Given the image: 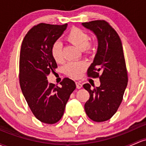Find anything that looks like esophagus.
<instances>
[{"mask_svg":"<svg viewBox=\"0 0 146 146\" xmlns=\"http://www.w3.org/2000/svg\"><path fill=\"white\" fill-rule=\"evenodd\" d=\"M76 87H77L78 89H80L81 87H82V85L80 82H76Z\"/></svg>","mask_w":146,"mask_h":146,"instance_id":"obj_1","label":"esophagus"}]
</instances>
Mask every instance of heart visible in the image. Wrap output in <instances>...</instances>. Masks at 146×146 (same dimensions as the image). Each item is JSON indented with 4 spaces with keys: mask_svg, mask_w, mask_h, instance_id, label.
Here are the masks:
<instances>
[{
    "mask_svg": "<svg viewBox=\"0 0 146 146\" xmlns=\"http://www.w3.org/2000/svg\"><path fill=\"white\" fill-rule=\"evenodd\" d=\"M66 39L82 50L85 54H91L95 51L96 45L93 41H90V37L87 32L78 27H73L70 29ZM51 54L53 59L57 63L64 61L63 45L60 41H55L51 46ZM87 64L83 61H70L64 66V71L66 75L73 78H78L87 68Z\"/></svg>",
    "mask_w": 146,
    "mask_h": 146,
    "instance_id": "1",
    "label": "heart"
}]
</instances>
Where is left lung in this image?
Segmentation results:
<instances>
[{
  "instance_id": "left-lung-1",
  "label": "left lung",
  "mask_w": 146,
  "mask_h": 146,
  "mask_svg": "<svg viewBox=\"0 0 146 146\" xmlns=\"http://www.w3.org/2000/svg\"><path fill=\"white\" fill-rule=\"evenodd\" d=\"M82 25L96 34L99 44L93 63L87 70V76L99 78L101 82L99 87L94 89L88 83L83 85L90 95L85 104V110L92 120L104 122L117 112L127 85L123 48L119 35L106 21H92L82 23Z\"/></svg>"
}]
</instances>
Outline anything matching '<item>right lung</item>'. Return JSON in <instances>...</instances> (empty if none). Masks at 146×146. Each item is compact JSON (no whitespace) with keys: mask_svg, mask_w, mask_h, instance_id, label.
<instances>
[{"mask_svg":"<svg viewBox=\"0 0 146 146\" xmlns=\"http://www.w3.org/2000/svg\"><path fill=\"white\" fill-rule=\"evenodd\" d=\"M66 27L67 24H38L29 31L21 46V90L35 117L49 125L60 120L70 95L76 87L74 81L68 78L61 81L59 87L47 80V75L57 68L52 56L51 46Z\"/></svg>","mask_w":146,"mask_h":146,"instance_id":"obj_1","label":"right lung"}]
</instances>
